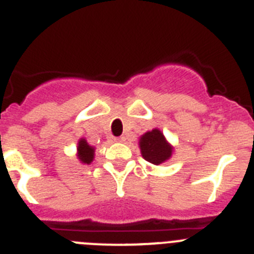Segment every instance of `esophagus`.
I'll return each mask as SVG.
<instances>
[{"mask_svg": "<svg viewBox=\"0 0 254 254\" xmlns=\"http://www.w3.org/2000/svg\"><path fill=\"white\" fill-rule=\"evenodd\" d=\"M115 141H124L125 140V136H120V138H115L114 139Z\"/></svg>", "mask_w": 254, "mask_h": 254, "instance_id": "1", "label": "esophagus"}]
</instances>
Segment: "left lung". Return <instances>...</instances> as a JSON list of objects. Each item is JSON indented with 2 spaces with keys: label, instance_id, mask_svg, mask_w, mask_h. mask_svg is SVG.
<instances>
[{
  "label": "left lung",
  "instance_id": "left-lung-1",
  "mask_svg": "<svg viewBox=\"0 0 254 254\" xmlns=\"http://www.w3.org/2000/svg\"><path fill=\"white\" fill-rule=\"evenodd\" d=\"M139 147L143 158L155 166L170 159L173 152L171 144L166 140L163 132L158 129H153L152 131L143 134L139 140Z\"/></svg>",
  "mask_w": 254,
  "mask_h": 254
}]
</instances>
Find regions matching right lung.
Masks as SVG:
<instances>
[{
	"instance_id": "add662e5",
	"label": "right lung",
	"mask_w": 254,
	"mask_h": 254,
	"mask_svg": "<svg viewBox=\"0 0 254 254\" xmlns=\"http://www.w3.org/2000/svg\"><path fill=\"white\" fill-rule=\"evenodd\" d=\"M77 157L79 161L84 164H90L93 161V155H95V148L91 147L87 141L83 138L79 139L78 147H77Z\"/></svg>"
}]
</instances>
